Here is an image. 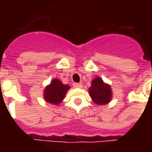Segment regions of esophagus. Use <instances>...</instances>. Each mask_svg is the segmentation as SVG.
<instances>
[{"label": "esophagus", "instance_id": "34e87169", "mask_svg": "<svg viewBox=\"0 0 152 152\" xmlns=\"http://www.w3.org/2000/svg\"><path fill=\"white\" fill-rule=\"evenodd\" d=\"M73 87L74 88H81L82 87V84L81 83H74L73 84Z\"/></svg>", "mask_w": 152, "mask_h": 152}]
</instances>
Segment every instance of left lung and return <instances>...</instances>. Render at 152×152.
I'll return each instance as SVG.
<instances>
[{
	"label": "left lung",
	"instance_id": "left-lung-1",
	"mask_svg": "<svg viewBox=\"0 0 152 152\" xmlns=\"http://www.w3.org/2000/svg\"><path fill=\"white\" fill-rule=\"evenodd\" d=\"M91 99L98 105L107 104L112 98L111 86L103 82L100 77H95L93 80L91 86L89 89Z\"/></svg>",
	"mask_w": 152,
	"mask_h": 152
}]
</instances>
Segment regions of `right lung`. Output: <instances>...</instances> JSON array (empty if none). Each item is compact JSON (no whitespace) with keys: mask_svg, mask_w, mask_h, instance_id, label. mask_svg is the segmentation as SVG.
Instances as JSON below:
<instances>
[{"mask_svg":"<svg viewBox=\"0 0 152 152\" xmlns=\"http://www.w3.org/2000/svg\"><path fill=\"white\" fill-rule=\"evenodd\" d=\"M70 86L64 85L59 80L53 79L44 90V99L47 102L58 105L63 102Z\"/></svg>","mask_w":152,"mask_h":152,"instance_id":"obj_1","label":"right lung"}]
</instances>
